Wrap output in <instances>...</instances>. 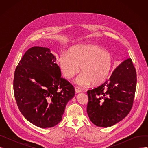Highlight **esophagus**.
I'll use <instances>...</instances> for the list:
<instances>
[{"instance_id":"esophagus-1","label":"esophagus","mask_w":148,"mask_h":148,"mask_svg":"<svg viewBox=\"0 0 148 148\" xmlns=\"http://www.w3.org/2000/svg\"><path fill=\"white\" fill-rule=\"evenodd\" d=\"M75 92L76 94H79L82 92V89L79 87H75Z\"/></svg>"}]
</instances>
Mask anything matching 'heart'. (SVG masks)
I'll use <instances>...</instances> for the list:
<instances>
[{"instance_id":"1","label":"heart","mask_w":148,"mask_h":148,"mask_svg":"<svg viewBox=\"0 0 148 148\" xmlns=\"http://www.w3.org/2000/svg\"><path fill=\"white\" fill-rule=\"evenodd\" d=\"M61 71L65 78L71 79L80 69L82 73L75 80L77 84L86 86L103 83L108 77L113 65L110 54L98 46L78 45L62 53L59 58Z\"/></svg>"}]
</instances>
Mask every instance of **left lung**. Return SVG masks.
Segmentation results:
<instances>
[{"mask_svg": "<svg viewBox=\"0 0 148 148\" xmlns=\"http://www.w3.org/2000/svg\"><path fill=\"white\" fill-rule=\"evenodd\" d=\"M136 84V69L128 59L114 70L108 80L88 90L87 113L90 121L98 127H108L125 118L133 106Z\"/></svg>", "mask_w": 148, "mask_h": 148, "instance_id": "1", "label": "left lung"}]
</instances>
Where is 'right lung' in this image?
Segmentation results:
<instances>
[{
    "label": "right lung",
    "mask_w": 148,
    "mask_h": 148,
    "mask_svg": "<svg viewBox=\"0 0 148 148\" xmlns=\"http://www.w3.org/2000/svg\"><path fill=\"white\" fill-rule=\"evenodd\" d=\"M56 62L49 48L34 47L22 56L14 73V96L19 110L40 128L58 124L75 95L73 85L61 77Z\"/></svg>",
    "instance_id": "right-lung-1"
}]
</instances>
